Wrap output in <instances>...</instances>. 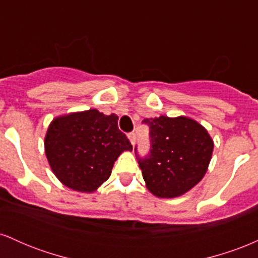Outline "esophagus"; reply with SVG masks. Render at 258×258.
<instances>
[{
	"label": "esophagus",
	"instance_id": "34e87169",
	"mask_svg": "<svg viewBox=\"0 0 258 258\" xmlns=\"http://www.w3.org/2000/svg\"><path fill=\"white\" fill-rule=\"evenodd\" d=\"M128 139H130V142H131L132 146H135L136 142H137V136H136V133H133V132L128 133Z\"/></svg>",
	"mask_w": 258,
	"mask_h": 258
}]
</instances>
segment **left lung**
<instances>
[{
  "mask_svg": "<svg viewBox=\"0 0 258 258\" xmlns=\"http://www.w3.org/2000/svg\"><path fill=\"white\" fill-rule=\"evenodd\" d=\"M149 126L150 150L139 156L143 178L155 197L176 198L190 190L206 173L214 142L197 121L188 117L144 119Z\"/></svg>",
  "mask_w": 258,
  "mask_h": 258,
  "instance_id": "obj_1",
  "label": "left lung"
}]
</instances>
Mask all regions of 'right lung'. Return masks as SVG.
<instances>
[{
  "label": "right lung",
  "instance_id": "1",
  "mask_svg": "<svg viewBox=\"0 0 258 258\" xmlns=\"http://www.w3.org/2000/svg\"><path fill=\"white\" fill-rule=\"evenodd\" d=\"M117 120L116 115L91 109L52 121L44 149L52 171L64 185L90 193L110 177L120 154L132 150Z\"/></svg>",
  "mask_w": 258,
  "mask_h": 258
}]
</instances>
